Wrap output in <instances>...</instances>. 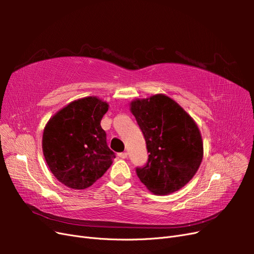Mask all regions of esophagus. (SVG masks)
I'll use <instances>...</instances> for the list:
<instances>
[{"label": "esophagus", "mask_w": 254, "mask_h": 254, "mask_svg": "<svg viewBox=\"0 0 254 254\" xmlns=\"http://www.w3.org/2000/svg\"><path fill=\"white\" fill-rule=\"evenodd\" d=\"M118 156L121 158V159H126L127 158V156H128V153L127 152H120V153H118Z\"/></svg>", "instance_id": "esophagus-1"}]
</instances>
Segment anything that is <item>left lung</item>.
I'll return each instance as SVG.
<instances>
[{"mask_svg": "<svg viewBox=\"0 0 254 254\" xmlns=\"http://www.w3.org/2000/svg\"><path fill=\"white\" fill-rule=\"evenodd\" d=\"M130 111L144 134L148 162L136 175L148 190L167 195L193 178L203 158L200 130L193 118L165 94L136 98Z\"/></svg>", "mask_w": 254, "mask_h": 254, "instance_id": "left-lung-1", "label": "left lung"}]
</instances>
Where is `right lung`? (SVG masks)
Returning a JSON list of instances; mask_svg holds the SVG:
<instances>
[{
  "label": "right lung",
  "mask_w": 254,
  "mask_h": 254,
  "mask_svg": "<svg viewBox=\"0 0 254 254\" xmlns=\"http://www.w3.org/2000/svg\"><path fill=\"white\" fill-rule=\"evenodd\" d=\"M108 103L96 96L76 99L45 125L42 150L53 175L65 187L84 190L107 172L115 158L101 126Z\"/></svg>",
  "instance_id": "right-lung-1"
}]
</instances>
